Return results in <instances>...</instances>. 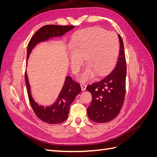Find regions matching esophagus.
Returning <instances> with one entry per match:
<instances>
[{
    "mask_svg": "<svg viewBox=\"0 0 157 157\" xmlns=\"http://www.w3.org/2000/svg\"><path fill=\"white\" fill-rule=\"evenodd\" d=\"M80 86H81V89H82V91L86 90V84L81 83V84H80Z\"/></svg>",
    "mask_w": 157,
    "mask_h": 157,
    "instance_id": "34e87169",
    "label": "esophagus"
}]
</instances>
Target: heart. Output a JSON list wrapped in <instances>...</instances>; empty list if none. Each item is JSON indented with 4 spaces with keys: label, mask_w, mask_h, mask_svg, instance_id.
I'll return each mask as SVG.
<instances>
[{
    "label": "heart",
    "mask_w": 157,
    "mask_h": 157,
    "mask_svg": "<svg viewBox=\"0 0 157 157\" xmlns=\"http://www.w3.org/2000/svg\"><path fill=\"white\" fill-rule=\"evenodd\" d=\"M69 47V60L73 70L78 69L85 58L87 66L78 75V79L88 81L97 74L107 75L113 68L119 52V41L115 33L96 27L75 36Z\"/></svg>",
    "instance_id": "b5f03b06"
}]
</instances>
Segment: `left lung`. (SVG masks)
I'll return each mask as SVG.
<instances>
[{"instance_id": "8db88e82", "label": "left lung", "mask_w": 157, "mask_h": 157, "mask_svg": "<svg viewBox=\"0 0 157 157\" xmlns=\"http://www.w3.org/2000/svg\"><path fill=\"white\" fill-rule=\"evenodd\" d=\"M120 51L116 67L100 81L86 87L92 100L87 109L88 117L98 123H105L114 119L120 113L126 94V63L124 44L121 35Z\"/></svg>"}]
</instances>
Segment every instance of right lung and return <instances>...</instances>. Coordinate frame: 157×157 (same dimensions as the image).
<instances>
[{"mask_svg": "<svg viewBox=\"0 0 157 157\" xmlns=\"http://www.w3.org/2000/svg\"><path fill=\"white\" fill-rule=\"evenodd\" d=\"M74 27V25H47L41 27L32 36L28 44L27 59L29 58L32 50L39 42L46 41L54 36H63ZM25 80L30 104L33 111L39 119L48 124H59L67 119L71 104L81 92V88L78 83L73 81L71 77H66L62 89L56 101L51 105L44 107L39 105L33 98L27 72H25Z\"/></svg>", "mask_w": 157, "mask_h": 157, "instance_id": "obj_1", "label": "right lung"}]
</instances>
